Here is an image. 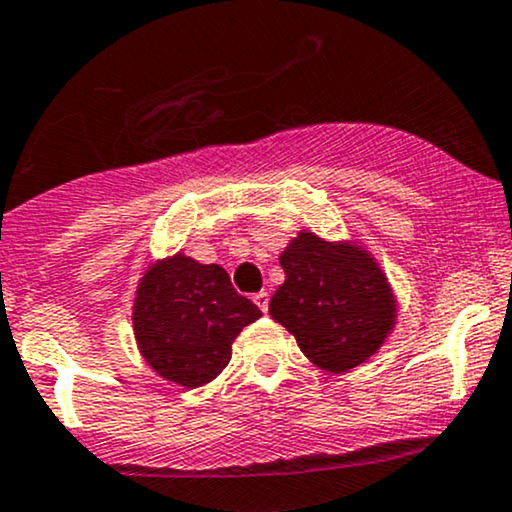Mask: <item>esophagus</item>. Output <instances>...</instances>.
<instances>
[{"instance_id":"34e87169","label":"esophagus","mask_w":512,"mask_h":512,"mask_svg":"<svg viewBox=\"0 0 512 512\" xmlns=\"http://www.w3.org/2000/svg\"><path fill=\"white\" fill-rule=\"evenodd\" d=\"M252 301L257 303V308H260L262 313H267V310H269V293L267 291L255 293V298H252Z\"/></svg>"}]
</instances>
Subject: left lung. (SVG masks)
I'll list each match as a JSON object with an SVG mask.
<instances>
[{"label": "left lung", "mask_w": 512, "mask_h": 512, "mask_svg": "<svg viewBox=\"0 0 512 512\" xmlns=\"http://www.w3.org/2000/svg\"><path fill=\"white\" fill-rule=\"evenodd\" d=\"M286 281L269 315L315 366L344 373L368 361L395 327L397 301L368 250L301 231L279 257Z\"/></svg>", "instance_id": "1"}]
</instances>
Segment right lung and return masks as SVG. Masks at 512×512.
Listing matches in <instances>:
<instances>
[{
    "mask_svg": "<svg viewBox=\"0 0 512 512\" xmlns=\"http://www.w3.org/2000/svg\"><path fill=\"white\" fill-rule=\"evenodd\" d=\"M262 317L233 289L219 264L182 252L146 269L134 298V337L161 378L182 387L207 385L231 361L236 337Z\"/></svg>",
    "mask_w": 512,
    "mask_h": 512,
    "instance_id": "add662e5",
    "label": "right lung"
}]
</instances>
